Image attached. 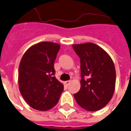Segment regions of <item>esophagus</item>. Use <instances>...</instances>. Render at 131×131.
I'll return each instance as SVG.
<instances>
[{"label":"esophagus","instance_id":"1","mask_svg":"<svg viewBox=\"0 0 131 131\" xmlns=\"http://www.w3.org/2000/svg\"><path fill=\"white\" fill-rule=\"evenodd\" d=\"M70 83H71V81H65V84H66L67 86L69 85Z\"/></svg>","mask_w":131,"mask_h":131}]
</instances>
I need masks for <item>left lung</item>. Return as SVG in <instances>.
<instances>
[{
    "instance_id": "8db88e82",
    "label": "left lung",
    "mask_w": 131,
    "mask_h": 131,
    "mask_svg": "<svg viewBox=\"0 0 131 131\" xmlns=\"http://www.w3.org/2000/svg\"><path fill=\"white\" fill-rule=\"evenodd\" d=\"M81 59V89L74 94L80 107L96 111L107 105L115 88V66L109 54L94 43L74 44Z\"/></svg>"
}]
</instances>
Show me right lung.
<instances>
[{
	"label": "right lung",
	"mask_w": 131,
	"mask_h": 131,
	"mask_svg": "<svg viewBox=\"0 0 131 131\" xmlns=\"http://www.w3.org/2000/svg\"><path fill=\"white\" fill-rule=\"evenodd\" d=\"M60 44L50 41L35 43L23 54L18 70L19 90L30 107L45 111L53 108L63 91L54 77V62Z\"/></svg>",
	"instance_id": "add662e5"
}]
</instances>
